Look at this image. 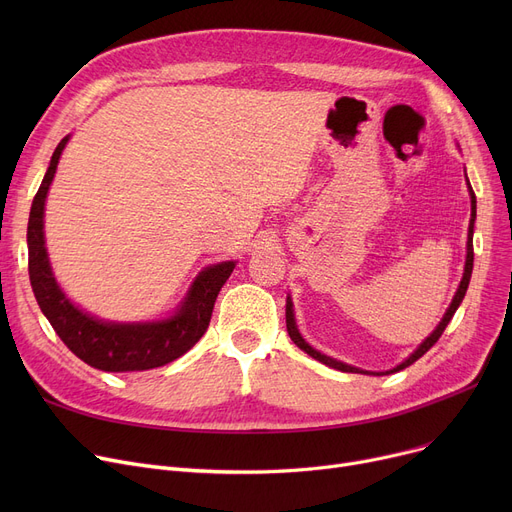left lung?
Wrapping results in <instances>:
<instances>
[{"label":"left lung","instance_id":"1","mask_svg":"<svg viewBox=\"0 0 512 512\" xmlns=\"http://www.w3.org/2000/svg\"><path fill=\"white\" fill-rule=\"evenodd\" d=\"M469 182V180H467ZM469 193H471V224H469V238H467V261H465V274H463V280H461V286H459V290H456V294H454V299H452V303H450V307H448V311H446V315L442 317V321H440V326L429 334L421 344H419V348L417 351L407 359V361H402L398 367H394V369H390V371H386V373H396V371H400V369H405V367H409V365H413L417 359H421L429 348H432L438 340H440V336L444 334V330H446V326H448V321L452 319V315L456 313V309H459V305L463 303V299H465V292H467V288H469V280H471V272H473V224H475V193H473V188L469 186ZM286 330H288V336L292 338V342L297 344L301 351H305L309 357H313V359H317V361H321L324 365H328V367H334V369H338V371H346V373H367V371H363V369H357V367H351V365H344V363H340V361H336V359H330V357H326V355H321L319 351H315V348H311L305 340H303V336L299 334V330H297V324H294V313H292V303L288 301L286 303ZM386 373H378V375H386Z\"/></svg>","mask_w":512,"mask_h":512}]
</instances>
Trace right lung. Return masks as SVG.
Listing matches in <instances>:
<instances>
[{
  "mask_svg": "<svg viewBox=\"0 0 512 512\" xmlns=\"http://www.w3.org/2000/svg\"><path fill=\"white\" fill-rule=\"evenodd\" d=\"M68 137L60 141L49 161L47 174L33 199L26 242H29V276L35 299L51 328L70 351L101 371H145L161 367L191 351L207 332L215 299L234 270V261L207 267L199 274L180 311L157 324H105L76 309L51 274L45 238L43 209L49 184L56 174Z\"/></svg>",
  "mask_w": 512,
  "mask_h": 512,
  "instance_id": "right-lung-1",
  "label": "right lung"
}]
</instances>
